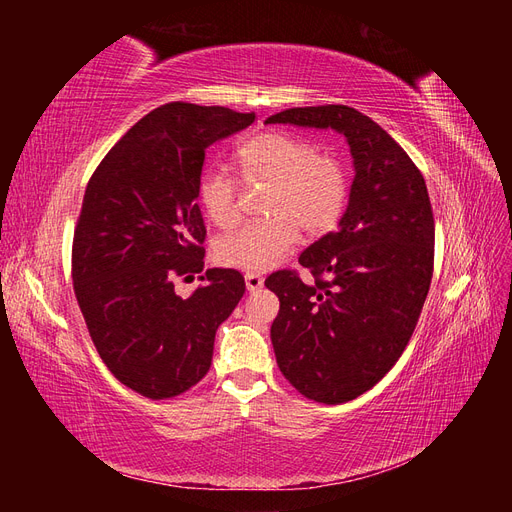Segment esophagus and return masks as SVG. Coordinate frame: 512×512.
Wrapping results in <instances>:
<instances>
[{"label":"esophagus","instance_id":"esophagus-1","mask_svg":"<svg viewBox=\"0 0 512 512\" xmlns=\"http://www.w3.org/2000/svg\"><path fill=\"white\" fill-rule=\"evenodd\" d=\"M262 284H265V280H262L260 273H254V271H247L245 273V286H247V290H250V292L260 290Z\"/></svg>","mask_w":512,"mask_h":512}]
</instances>
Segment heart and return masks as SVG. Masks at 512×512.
I'll use <instances>...</instances> for the list:
<instances>
[{"instance_id":"1","label":"heart","mask_w":512,"mask_h":512,"mask_svg":"<svg viewBox=\"0 0 512 512\" xmlns=\"http://www.w3.org/2000/svg\"><path fill=\"white\" fill-rule=\"evenodd\" d=\"M237 164L247 183H269V218L237 226L215 241V260L224 267L267 271L301 237L329 232L348 205L350 179L344 160L318 149L305 136L267 130L237 149ZM198 203L218 226L239 215V181L220 166L207 168L198 181Z\"/></svg>"}]
</instances>
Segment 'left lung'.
I'll return each mask as SVG.
<instances>
[{
	"label": "left lung",
	"mask_w": 512,
	"mask_h": 512,
	"mask_svg": "<svg viewBox=\"0 0 512 512\" xmlns=\"http://www.w3.org/2000/svg\"><path fill=\"white\" fill-rule=\"evenodd\" d=\"M267 123L333 128L354 158L339 228L299 256L314 280L277 271L271 342L284 378L318 404L378 384L406 350L433 275L436 224L421 170L374 119L344 104L288 108Z\"/></svg>",
	"instance_id": "1"
}]
</instances>
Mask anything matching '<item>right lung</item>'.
I'll return each mask as SVG.
<instances>
[{"label": "right lung", "instance_id": "1", "mask_svg": "<svg viewBox=\"0 0 512 512\" xmlns=\"http://www.w3.org/2000/svg\"><path fill=\"white\" fill-rule=\"evenodd\" d=\"M254 119L164 104L121 136L87 183L72 239L74 294L100 359L138 395L177 397L203 380L215 331L243 297L235 269H207L188 299L175 282L205 267L196 203L205 151Z\"/></svg>", "mask_w": 512, "mask_h": 512}]
</instances>
